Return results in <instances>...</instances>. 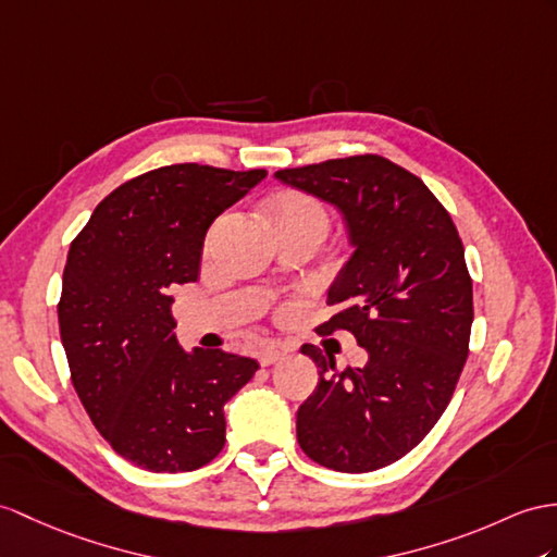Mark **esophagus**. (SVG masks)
<instances>
[{"label": "esophagus", "mask_w": 557, "mask_h": 557, "mask_svg": "<svg viewBox=\"0 0 557 557\" xmlns=\"http://www.w3.org/2000/svg\"><path fill=\"white\" fill-rule=\"evenodd\" d=\"M288 347L286 345H281V343H269V345H264L260 351H257V359H260V363L262 366H271V363H276L278 359H283L288 355Z\"/></svg>", "instance_id": "1"}]
</instances>
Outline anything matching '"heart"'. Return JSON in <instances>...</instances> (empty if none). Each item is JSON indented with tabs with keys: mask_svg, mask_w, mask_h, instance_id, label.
<instances>
[{
	"mask_svg": "<svg viewBox=\"0 0 557 557\" xmlns=\"http://www.w3.org/2000/svg\"><path fill=\"white\" fill-rule=\"evenodd\" d=\"M267 214L276 232H281V228H311V232L323 236L325 228H329V210L323 208V202L300 191H288L271 198L267 202Z\"/></svg>",
	"mask_w": 557,
	"mask_h": 557,
	"instance_id": "1",
	"label": "heart"
}]
</instances>
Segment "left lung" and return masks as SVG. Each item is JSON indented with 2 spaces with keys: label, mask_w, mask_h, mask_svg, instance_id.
I'll use <instances>...</instances> for the list:
<instances>
[{
  "label": "left lung",
  "mask_w": 557,
  "mask_h": 557,
  "mask_svg": "<svg viewBox=\"0 0 557 557\" xmlns=\"http://www.w3.org/2000/svg\"><path fill=\"white\" fill-rule=\"evenodd\" d=\"M276 180L341 210L355 246L329 290L317 333L349 331L359 369L302 345L319 385L297 409V442L314 463L371 472L435 428L468 359L472 281L451 214L416 174L383 156L278 170Z\"/></svg>",
  "instance_id": "1"
}]
</instances>
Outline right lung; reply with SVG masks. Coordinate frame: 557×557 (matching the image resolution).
Here are the masks:
<instances>
[{"label":"right lung","mask_w":557,"mask_h":557,"mask_svg":"<svg viewBox=\"0 0 557 557\" xmlns=\"http://www.w3.org/2000/svg\"><path fill=\"white\" fill-rule=\"evenodd\" d=\"M264 176L198 162L134 176L67 250L59 329L75 392L101 437L144 470L208 466L224 449V404L260 369L176 343L170 288L198 278L210 224Z\"/></svg>","instance_id":"right-lung-1"}]
</instances>
